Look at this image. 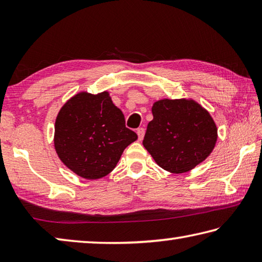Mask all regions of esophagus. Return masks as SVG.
Wrapping results in <instances>:
<instances>
[{
	"mask_svg": "<svg viewBox=\"0 0 262 262\" xmlns=\"http://www.w3.org/2000/svg\"><path fill=\"white\" fill-rule=\"evenodd\" d=\"M136 133H137V136H139V140L141 141L142 139H143V136H144V133H145V130H144V128H137V130H136Z\"/></svg>",
	"mask_w": 262,
	"mask_h": 262,
	"instance_id": "34e87169",
	"label": "esophagus"
}]
</instances>
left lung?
Instances as JSON below:
<instances>
[{
	"label": "left lung",
	"mask_w": 262,
	"mask_h": 262,
	"mask_svg": "<svg viewBox=\"0 0 262 262\" xmlns=\"http://www.w3.org/2000/svg\"><path fill=\"white\" fill-rule=\"evenodd\" d=\"M152 115L143 145L164 170L184 173L205 161L214 149L216 125L195 101L159 100L152 106Z\"/></svg>",
	"instance_id": "left-lung-1"
}]
</instances>
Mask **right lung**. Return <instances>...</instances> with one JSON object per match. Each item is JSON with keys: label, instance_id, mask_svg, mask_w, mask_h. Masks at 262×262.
<instances>
[{"label": "right lung", "instance_id": "add662e5", "mask_svg": "<svg viewBox=\"0 0 262 262\" xmlns=\"http://www.w3.org/2000/svg\"><path fill=\"white\" fill-rule=\"evenodd\" d=\"M107 92L78 94L63 105L55 121L54 144L63 164L85 179L107 176L128 145L137 140Z\"/></svg>", "mask_w": 262, "mask_h": 262}]
</instances>
